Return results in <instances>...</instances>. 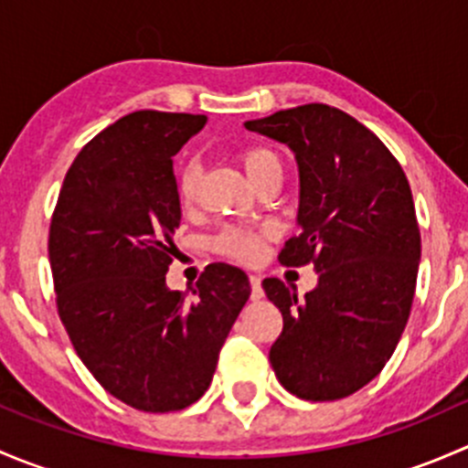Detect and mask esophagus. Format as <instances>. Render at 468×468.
<instances>
[{"mask_svg": "<svg viewBox=\"0 0 468 468\" xmlns=\"http://www.w3.org/2000/svg\"><path fill=\"white\" fill-rule=\"evenodd\" d=\"M249 281H251V299L253 301H261L262 296H264L262 285H261V276H251V278H249Z\"/></svg>", "mask_w": 468, "mask_h": 468, "instance_id": "obj_1", "label": "esophagus"}]
</instances>
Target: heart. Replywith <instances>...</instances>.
Returning <instances> with one entry per match:
<instances>
[{"instance_id":"obj_1","label":"heart","mask_w":468,"mask_h":468,"mask_svg":"<svg viewBox=\"0 0 468 468\" xmlns=\"http://www.w3.org/2000/svg\"><path fill=\"white\" fill-rule=\"evenodd\" d=\"M238 160L253 186H256L262 176H267L269 172L281 169V158L276 155V151L267 149V146H247V149L239 151ZM199 165H197L195 160H190V163L178 172V197H181V201L186 206L197 199V192H199ZM264 235H267V230L226 229L217 235L215 249L219 253H224V256L235 258V261L251 262L261 256Z\"/></svg>"}]
</instances>
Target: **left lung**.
<instances>
[{
    "label": "left lung",
    "mask_w": 468,
    "mask_h": 468,
    "mask_svg": "<svg viewBox=\"0 0 468 468\" xmlns=\"http://www.w3.org/2000/svg\"><path fill=\"white\" fill-rule=\"evenodd\" d=\"M244 126L294 154L301 233L278 261L317 271L303 299L294 285L262 281L282 314L273 374L303 400L351 396L387 365L412 308L421 235L410 183L389 149L339 108L305 103Z\"/></svg>",
    "instance_id": "8db88e82"
}]
</instances>
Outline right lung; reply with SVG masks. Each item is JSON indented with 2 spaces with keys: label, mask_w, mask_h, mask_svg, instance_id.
Listing matches in <instances>:
<instances>
[{
  "label": "right lung",
  "mask_w": 468,
  "mask_h": 468,
  "mask_svg": "<svg viewBox=\"0 0 468 468\" xmlns=\"http://www.w3.org/2000/svg\"><path fill=\"white\" fill-rule=\"evenodd\" d=\"M206 115L138 111L94 135L65 174L49 229L60 322L99 385L143 412H176L210 387L251 285L226 262L192 290L165 282L181 224L174 155Z\"/></svg>",
  "instance_id": "obj_1"
}]
</instances>
